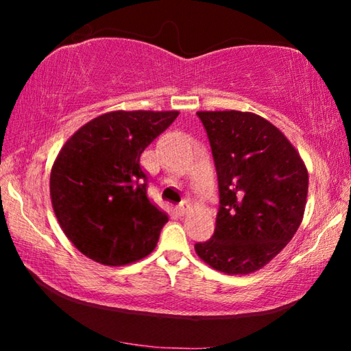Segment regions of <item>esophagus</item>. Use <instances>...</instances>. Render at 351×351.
Here are the masks:
<instances>
[{
	"label": "esophagus",
	"instance_id": "34e87169",
	"mask_svg": "<svg viewBox=\"0 0 351 351\" xmlns=\"http://www.w3.org/2000/svg\"><path fill=\"white\" fill-rule=\"evenodd\" d=\"M189 210H190V203H189L187 199L182 201V203L176 207V212H178V215H180V217L187 215Z\"/></svg>",
	"mask_w": 351,
	"mask_h": 351
}]
</instances>
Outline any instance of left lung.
Returning a JSON list of instances; mask_svg holds the SVG:
<instances>
[{"label": "left lung", "mask_w": 351, "mask_h": 351, "mask_svg": "<svg viewBox=\"0 0 351 351\" xmlns=\"http://www.w3.org/2000/svg\"><path fill=\"white\" fill-rule=\"evenodd\" d=\"M219 190L212 239L198 257L219 272L246 276L288 245L304 219L308 170L280 130L247 111H198Z\"/></svg>", "instance_id": "obj_1"}]
</instances>
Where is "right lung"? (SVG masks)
Wrapping results in <instances>:
<instances>
[{"label": "right lung", "mask_w": 351, "mask_h": 351, "mask_svg": "<svg viewBox=\"0 0 351 351\" xmlns=\"http://www.w3.org/2000/svg\"><path fill=\"white\" fill-rule=\"evenodd\" d=\"M180 111H111L64 142L51 170L52 209L69 241L97 263L147 257L167 213L147 197L139 158Z\"/></svg>", "instance_id": "obj_1"}]
</instances>
